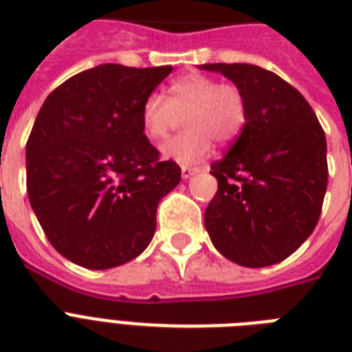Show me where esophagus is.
I'll list each match as a JSON object with an SVG mask.
<instances>
[{
  "label": "esophagus",
  "instance_id": "esophagus-1",
  "mask_svg": "<svg viewBox=\"0 0 352 352\" xmlns=\"http://www.w3.org/2000/svg\"><path fill=\"white\" fill-rule=\"evenodd\" d=\"M199 173V168H192V166H182L181 168V175L182 179H190L192 175Z\"/></svg>",
  "mask_w": 352,
  "mask_h": 352
}]
</instances>
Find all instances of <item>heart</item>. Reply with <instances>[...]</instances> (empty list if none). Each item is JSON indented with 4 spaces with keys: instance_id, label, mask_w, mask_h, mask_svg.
<instances>
[{
    "instance_id": "b5f03b06",
    "label": "heart",
    "mask_w": 352,
    "mask_h": 352,
    "mask_svg": "<svg viewBox=\"0 0 352 352\" xmlns=\"http://www.w3.org/2000/svg\"><path fill=\"white\" fill-rule=\"evenodd\" d=\"M186 117V131L171 138L160 151L179 164L206 159L214 140L232 142L246 124V100L239 87L219 84L206 74H184L171 82L170 98L159 93L144 100L140 120L146 137L162 140Z\"/></svg>"
}]
</instances>
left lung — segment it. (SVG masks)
Returning a JSON list of instances; mask_svg holds the SVG:
<instances>
[{"label":"left lung","mask_w":352,"mask_h":352,"mask_svg":"<svg viewBox=\"0 0 352 352\" xmlns=\"http://www.w3.org/2000/svg\"><path fill=\"white\" fill-rule=\"evenodd\" d=\"M246 100V124L212 164L217 193L204 226L217 250L241 267L283 261L316 226L327 190V142L300 91L250 63H204Z\"/></svg>","instance_id":"8db88e82"}]
</instances>
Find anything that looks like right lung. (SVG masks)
I'll return each instance as SVG.
<instances>
[{
  "mask_svg": "<svg viewBox=\"0 0 352 352\" xmlns=\"http://www.w3.org/2000/svg\"><path fill=\"white\" fill-rule=\"evenodd\" d=\"M171 65L102 63L52 91L27 142V193L51 245L91 270L120 267L153 239L157 206L181 182L144 135V100Z\"/></svg>",
  "mask_w": 352,
  "mask_h": 352,
  "instance_id": "1",
  "label": "right lung"
}]
</instances>
